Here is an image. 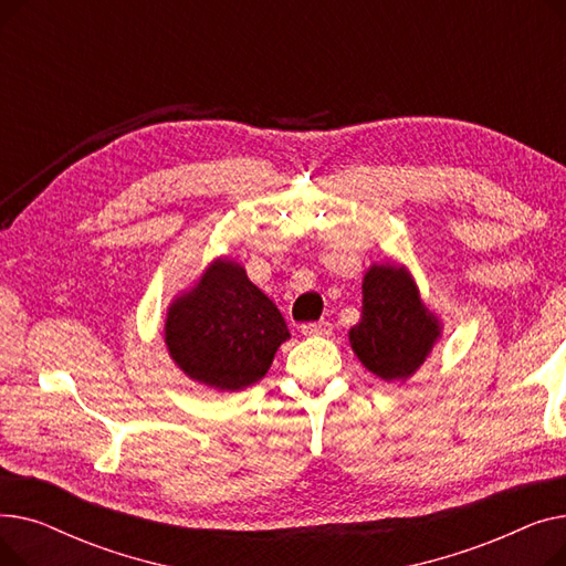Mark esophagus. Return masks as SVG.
Masks as SVG:
<instances>
[{
	"label": "esophagus",
	"instance_id": "1",
	"mask_svg": "<svg viewBox=\"0 0 566 566\" xmlns=\"http://www.w3.org/2000/svg\"><path fill=\"white\" fill-rule=\"evenodd\" d=\"M301 333L305 337H325L333 333V325L328 321H314V323H303L301 325Z\"/></svg>",
	"mask_w": 566,
	"mask_h": 566
}]
</instances>
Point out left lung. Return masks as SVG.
Listing matches in <instances>:
<instances>
[{"instance_id": "8db88e82", "label": "left lung", "mask_w": 566, "mask_h": 566, "mask_svg": "<svg viewBox=\"0 0 566 566\" xmlns=\"http://www.w3.org/2000/svg\"><path fill=\"white\" fill-rule=\"evenodd\" d=\"M440 321L422 303L406 265L374 263L363 280V316L348 342L358 360L382 380H406L440 339Z\"/></svg>"}]
</instances>
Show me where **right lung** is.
I'll return each instance as SVG.
<instances>
[{
	"label": "right lung",
	"instance_id": "add662e5",
	"mask_svg": "<svg viewBox=\"0 0 566 566\" xmlns=\"http://www.w3.org/2000/svg\"><path fill=\"white\" fill-rule=\"evenodd\" d=\"M289 328L241 263L216 259L167 310L165 344L188 378L216 390H243L271 369Z\"/></svg>",
	"mask_w": 566,
	"mask_h": 566
}]
</instances>
